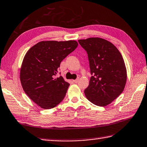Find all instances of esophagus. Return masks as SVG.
I'll return each mask as SVG.
<instances>
[{
  "label": "esophagus",
  "instance_id": "34e87169",
  "mask_svg": "<svg viewBox=\"0 0 147 147\" xmlns=\"http://www.w3.org/2000/svg\"><path fill=\"white\" fill-rule=\"evenodd\" d=\"M73 81L74 83H78V82L79 81V78H77L76 80H73Z\"/></svg>",
  "mask_w": 147,
  "mask_h": 147
}]
</instances>
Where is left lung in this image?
<instances>
[{"label":"left lung","instance_id":"1","mask_svg":"<svg viewBox=\"0 0 147 147\" xmlns=\"http://www.w3.org/2000/svg\"><path fill=\"white\" fill-rule=\"evenodd\" d=\"M87 51L91 78L85 96L93 104L105 106L124 89L127 71L121 53L111 42L99 37L78 40Z\"/></svg>","mask_w":147,"mask_h":147}]
</instances>
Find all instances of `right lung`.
<instances>
[{
	"label": "right lung",
	"mask_w": 147,
	"mask_h": 147,
	"mask_svg": "<svg viewBox=\"0 0 147 147\" xmlns=\"http://www.w3.org/2000/svg\"><path fill=\"white\" fill-rule=\"evenodd\" d=\"M78 45L76 41H41L26 53L20 81L26 94L41 108H53L64 99L69 83L56 76L60 62Z\"/></svg>",
	"instance_id": "obj_1"
}]
</instances>
